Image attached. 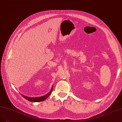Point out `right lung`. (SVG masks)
<instances>
[{"label": "right lung", "mask_w": 122, "mask_h": 122, "mask_svg": "<svg viewBox=\"0 0 122 122\" xmlns=\"http://www.w3.org/2000/svg\"><path fill=\"white\" fill-rule=\"evenodd\" d=\"M53 86H52L51 89L50 90V91L49 92L48 94H47L46 95H45L44 96H41V97H27V96L23 95V97L27 99L30 102H42L45 100L46 99L48 96L50 95V94L51 93V92L53 90Z\"/></svg>", "instance_id": "obj_1"}]
</instances>
